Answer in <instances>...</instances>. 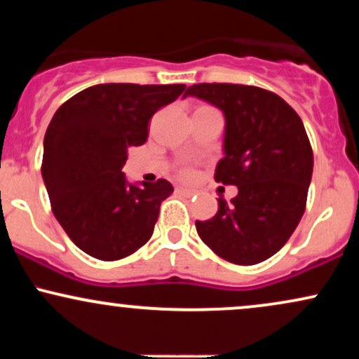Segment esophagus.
<instances>
[{
  "label": "esophagus",
  "instance_id": "34e87169",
  "mask_svg": "<svg viewBox=\"0 0 359 359\" xmlns=\"http://www.w3.org/2000/svg\"><path fill=\"white\" fill-rule=\"evenodd\" d=\"M177 191H179L180 194H182L184 197H194V196H197V194H199V191H197V189H185V187H179V189H177Z\"/></svg>",
  "mask_w": 359,
  "mask_h": 359
}]
</instances>
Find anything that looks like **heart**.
<instances>
[{
  "label": "heart",
  "mask_w": 359,
  "mask_h": 359,
  "mask_svg": "<svg viewBox=\"0 0 359 359\" xmlns=\"http://www.w3.org/2000/svg\"><path fill=\"white\" fill-rule=\"evenodd\" d=\"M177 175L184 180H192V179H196L197 170H196V167H192V165H182L179 170H177Z\"/></svg>",
  "instance_id": "1"
}]
</instances>
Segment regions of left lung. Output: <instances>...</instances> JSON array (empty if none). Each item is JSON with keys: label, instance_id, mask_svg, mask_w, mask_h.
<instances>
[{"label": "left lung", "instance_id": "left-lung-1", "mask_svg": "<svg viewBox=\"0 0 359 359\" xmlns=\"http://www.w3.org/2000/svg\"><path fill=\"white\" fill-rule=\"evenodd\" d=\"M185 96L224 113V158L214 179L238 187L231 204L219 197L214 217L196 221L197 233L226 262H265L285 245L306 211L314 155L302 119L282 97L257 86L201 82Z\"/></svg>", "mask_w": 359, "mask_h": 359}]
</instances>
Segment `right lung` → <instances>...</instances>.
<instances>
[{"instance_id":"obj_1","label":"right lung","mask_w":359,"mask_h":359,"mask_svg":"<svg viewBox=\"0 0 359 359\" xmlns=\"http://www.w3.org/2000/svg\"><path fill=\"white\" fill-rule=\"evenodd\" d=\"M185 84H97L53 114L43 140L42 177L53 216L77 248L102 262L133 255L154 234L165 179L142 187L121 172L128 148L148 138V123Z\"/></svg>"}]
</instances>
